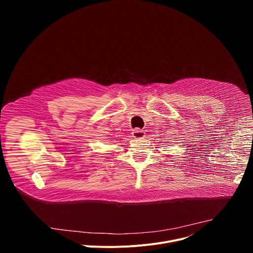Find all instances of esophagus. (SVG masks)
<instances>
[{
	"label": "esophagus",
	"mask_w": 253,
	"mask_h": 253,
	"mask_svg": "<svg viewBox=\"0 0 253 253\" xmlns=\"http://www.w3.org/2000/svg\"><path fill=\"white\" fill-rule=\"evenodd\" d=\"M132 136L134 138H143L144 136H145V132H144L143 130H140L139 128H135L132 130Z\"/></svg>",
	"instance_id": "1"
}]
</instances>
